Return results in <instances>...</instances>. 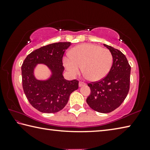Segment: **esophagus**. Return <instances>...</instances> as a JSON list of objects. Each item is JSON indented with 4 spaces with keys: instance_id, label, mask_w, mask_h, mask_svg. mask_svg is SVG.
<instances>
[{
    "instance_id": "obj_1",
    "label": "esophagus",
    "mask_w": 150,
    "mask_h": 150,
    "mask_svg": "<svg viewBox=\"0 0 150 150\" xmlns=\"http://www.w3.org/2000/svg\"><path fill=\"white\" fill-rule=\"evenodd\" d=\"M85 85H86V83H84V82H83V81H80L79 83V86L80 87H83V86H85Z\"/></svg>"
}]
</instances>
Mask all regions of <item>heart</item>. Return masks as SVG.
I'll use <instances>...</instances> for the list:
<instances>
[{
    "label": "heart",
    "mask_w": 150,
    "mask_h": 150,
    "mask_svg": "<svg viewBox=\"0 0 150 150\" xmlns=\"http://www.w3.org/2000/svg\"><path fill=\"white\" fill-rule=\"evenodd\" d=\"M69 55L70 58L63 59V65L68 71L77 75L82 67L83 73L91 81L105 78L112 65L113 57L110 51L97 45H79L70 51Z\"/></svg>",
    "instance_id": "1"
}]
</instances>
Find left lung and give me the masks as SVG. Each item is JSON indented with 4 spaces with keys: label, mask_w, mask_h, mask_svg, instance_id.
<instances>
[{
    "label": "left lung",
    "mask_w": 150,
    "mask_h": 150,
    "mask_svg": "<svg viewBox=\"0 0 150 150\" xmlns=\"http://www.w3.org/2000/svg\"><path fill=\"white\" fill-rule=\"evenodd\" d=\"M110 51L113 63L105 78L88 83L91 94L87 103L94 110L108 113L121 105L130 89L131 67L126 57L120 50L104 44Z\"/></svg>",
    "instance_id": "obj_1"
}]
</instances>
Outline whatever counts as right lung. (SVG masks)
Segmentation results:
<instances>
[{"label":"right lung","mask_w":150,"mask_h":150,"mask_svg":"<svg viewBox=\"0 0 150 150\" xmlns=\"http://www.w3.org/2000/svg\"><path fill=\"white\" fill-rule=\"evenodd\" d=\"M71 42L45 45L30 53L22 63V87L33 107L44 113H55L65 107L71 94L78 89L79 81H67L63 76V56ZM39 63L46 64L52 71L47 80L35 79L33 70Z\"/></svg>","instance_id":"add662e5"}]
</instances>
